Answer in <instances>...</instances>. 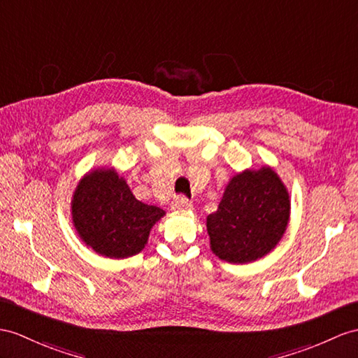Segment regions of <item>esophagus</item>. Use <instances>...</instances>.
<instances>
[{"instance_id":"obj_1","label":"esophagus","mask_w":358,"mask_h":358,"mask_svg":"<svg viewBox=\"0 0 358 358\" xmlns=\"http://www.w3.org/2000/svg\"><path fill=\"white\" fill-rule=\"evenodd\" d=\"M191 208H193V205H191L189 200L187 197H184V196L176 197V199L173 200V203H171L173 211H188V209H191Z\"/></svg>"}]
</instances>
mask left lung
Instances as JSON below:
<instances>
[{
    "instance_id": "8db88e82",
    "label": "left lung",
    "mask_w": 358,
    "mask_h": 358,
    "mask_svg": "<svg viewBox=\"0 0 358 358\" xmlns=\"http://www.w3.org/2000/svg\"><path fill=\"white\" fill-rule=\"evenodd\" d=\"M289 219V191L280 176L270 167L245 170L228 182L217 211L206 217L209 245L228 263H252L275 249Z\"/></svg>"
}]
</instances>
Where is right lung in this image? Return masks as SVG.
Instances as JSON below:
<instances>
[{"instance_id": "right-lung-1", "label": "right lung", "mask_w": 358, "mask_h": 358, "mask_svg": "<svg viewBox=\"0 0 358 358\" xmlns=\"http://www.w3.org/2000/svg\"><path fill=\"white\" fill-rule=\"evenodd\" d=\"M71 214L85 245L101 257L117 259L139 254L153 224L165 215L161 208L135 199L113 169L85 174L74 191Z\"/></svg>"}]
</instances>
